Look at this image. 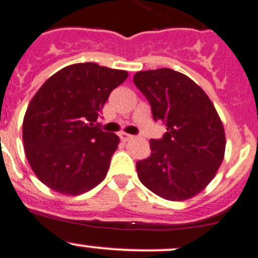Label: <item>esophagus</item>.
<instances>
[{"mask_svg": "<svg viewBox=\"0 0 258 258\" xmlns=\"http://www.w3.org/2000/svg\"><path fill=\"white\" fill-rule=\"evenodd\" d=\"M120 138H121L124 142H127V141H131V139H133V136L127 133H120Z\"/></svg>", "mask_w": 258, "mask_h": 258, "instance_id": "1", "label": "esophagus"}]
</instances>
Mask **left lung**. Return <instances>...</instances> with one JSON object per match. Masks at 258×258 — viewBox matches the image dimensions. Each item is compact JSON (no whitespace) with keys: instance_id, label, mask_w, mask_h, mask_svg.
I'll list each match as a JSON object with an SVG mask.
<instances>
[{"instance_id":"left-lung-1","label":"left lung","mask_w":258,"mask_h":258,"mask_svg":"<svg viewBox=\"0 0 258 258\" xmlns=\"http://www.w3.org/2000/svg\"><path fill=\"white\" fill-rule=\"evenodd\" d=\"M134 84L147 98L166 133L151 139V156L137 162L142 184L169 201L205 189L220 167L225 133L214 105L190 78L171 69L138 72Z\"/></svg>"}]
</instances>
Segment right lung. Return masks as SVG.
<instances>
[{"mask_svg":"<svg viewBox=\"0 0 258 258\" xmlns=\"http://www.w3.org/2000/svg\"><path fill=\"white\" fill-rule=\"evenodd\" d=\"M126 78L125 70L84 62L66 66L44 82L23 121L25 155L42 183L78 196L105 179L119 137L100 129L97 119Z\"/></svg>","mask_w":258,"mask_h":258,"instance_id":"add662e5","label":"right lung"}]
</instances>
